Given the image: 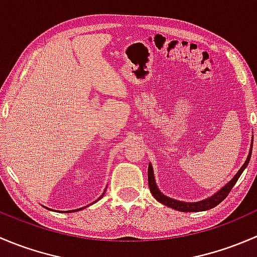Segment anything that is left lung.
I'll return each instance as SVG.
<instances>
[{
	"instance_id": "left-lung-1",
	"label": "left lung",
	"mask_w": 257,
	"mask_h": 257,
	"mask_svg": "<svg viewBox=\"0 0 257 257\" xmlns=\"http://www.w3.org/2000/svg\"><path fill=\"white\" fill-rule=\"evenodd\" d=\"M250 158H251V150H250V153H248V157H247V159H246L245 164L241 167V169L237 172V174L232 178V180L230 181V183H227L226 185L221 189V190L217 191L214 196H211V198H209V199H205V200L199 201V203H183V201L174 200V199H170V198H168V196L163 195V194L159 191V189L157 188V184H155V180H154V174H153V168H152V165L149 164V168H148V184H149L150 193L153 194V196H154V198L157 199L159 203L164 204V205L169 206V208H172V209L179 210V211L194 212V211H204V210L212 209V208H215L216 205H219V204L221 203V201L224 200L227 195H229V193L231 191V189L234 188V185L236 184L237 179H239L240 175L242 174L243 169L247 167L248 162H250Z\"/></svg>"
}]
</instances>
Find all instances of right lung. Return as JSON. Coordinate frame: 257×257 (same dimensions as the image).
Here are the masks:
<instances>
[{
  "instance_id": "right-lung-1",
  "label": "right lung",
  "mask_w": 257,
  "mask_h": 257,
  "mask_svg": "<svg viewBox=\"0 0 257 257\" xmlns=\"http://www.w3.org/2000/svg\"><path fill=\"white\" fill-rule=\"evenodd\" d=\"M100 198H102V196H100ZM80 210V209H79ZM72 211H78V209H77V210H72Z\"/></svg>"
}]
</instances>
